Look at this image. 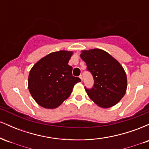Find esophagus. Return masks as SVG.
Listing matches in <instances>:
<instances>
[{
  "label": "esophagus",
  "mask_w": 149,
  "mask_h": 149,
  "mask_svg": "<svg viewBox=\"0 0 149 149\" xmlns=\"http://www.w3.org/2000/svg\"><path fill=\"white\" fill-rule=\"evenodd\" d=\"M79 78H80V80H83V75H80V76H79Z\"/></svg>",
  "instance_id": "obj_1"
}]
</instances>
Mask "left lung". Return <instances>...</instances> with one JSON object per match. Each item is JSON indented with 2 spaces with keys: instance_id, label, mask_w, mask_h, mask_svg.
Masks as SVG:
<instances>
[{
  "instance_id": "obj_1",
  "label": "left lung",
  "mask_w": 149,
  "mask_h": 149,
  "mask_svg": "<svg viewBox=\"0 0 149 149\" xmlns=\"http://www.w3.org/2000/svg\"><path fill=\"white\" fill-rule=\"evenodd\" d=\"M80 57L92 73L94 86L85 88L87 94L97 105L110 108L124 97L127 86V76L120 64L111 54L101 49L81 51Z\"/></svg>"
}]
</instances>
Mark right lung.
<instances>
[{"label": "right lung", "mask_w": 149, "mask_h": 149, "mask_svg": "<svg viewBox=\"0 0 149 149\" xmlns=\"http://www.w3.org/2000/svg\"><path fill=\"white\" fill-rule=\"evenodd\" d=\"M72 51L49 53L33 65L28 79V88L33 100L40 107L55 109L71 95L74 85L81 80L72 76L68 64Z\"/></svg>", "instance_id": "1"}]
</instances>
